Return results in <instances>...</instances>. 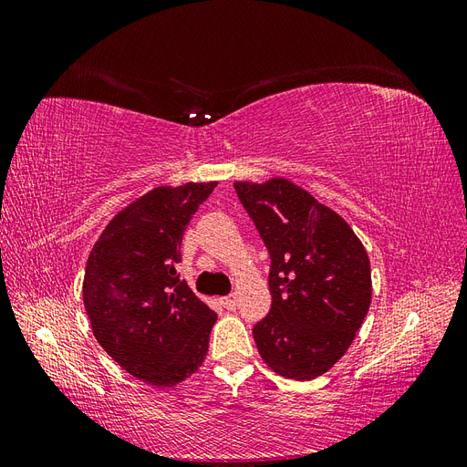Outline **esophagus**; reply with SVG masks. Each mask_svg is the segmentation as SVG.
<instances>
[{
    "instance_id": "34e87169",
    "label": "esophagus",
    "mask_w": 467,
    "mask_h": 467,
    "mask_svg": "<svg viewBox=\"0 0 467 467\" xmlns=\"http://www.w3.org/2000/svg\"><path fill=\"white\" fill-rule=\"evenodd\" d=\"M220 304L228 309V312H235V307H237V300H235V296H225V298H220Z\"/></svg>"
}]
</instances>
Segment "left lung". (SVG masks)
Instances as JSON below:
<instances>
[{"mask_svg": "<svg viewBox=\"0 0 467 467\" xmlns=\"http://www.w3.org/2000/svg\"><path fill=\"white\" fill-rule=\"evenodd\" d=\"M271 255V312L253 337L271 368L314 379L341 358L368 314L370 259L350 225L292 181L234 182Z\"/></svg>", "mask_w": 467, "mask_h": 467, "instance_id": "obj_1", "label": "left lung"}]
</instances>
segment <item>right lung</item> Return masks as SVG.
<instances>
[{
	"instance_id": "obj_1",
	"label": "right lung",
	"mask_w": 467,
	"mask_h": 467,
	"mask_svg": "<svg viewBox=\"0 0 467 467\" xmlns=\"http://www.w3.org/2000/svg\"><path fill=\"white\" fill-rule=\"evenodd\" d=\"M218 185L158 187L112 218L83 276V306L107 355L134 378L171 388L201 368L216 314L181 280V242Z\"/></svg>"
}]
</instances>
